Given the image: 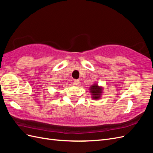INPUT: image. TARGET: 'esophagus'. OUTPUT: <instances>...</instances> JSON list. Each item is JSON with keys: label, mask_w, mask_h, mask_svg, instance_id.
<instances>
[{"label": "esophagus", "mask_w": 153, "mask_h": 153, "mask_svg": "<svg viewBox=\"0 0 153 153\" xmlns=\"http://www.w3.org/2000/svg\"><path fill=\"white\" fill-rule=\"evenodd\" d=\"M74 83H75V84L76 85H79V84H80V80H74Z\"/></svg>", "instance_id": "obj_1"}]
</instances>
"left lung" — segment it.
I'll use <instances>...</instances> for the list:
<instances>
[{
    "label": "left lung",
    "instance_id": "left-lung-1",
    "mask_svg": "<svg viewBox=\"0 0 153 153\" xmlns=\"http://www.w3.org/2000/svg\"><path fill=\"white\" fill-rule=\"evenodd\" d=\"M90 92L91 93L92 98L93 100H99L101 95H102L103 88L101 87H99L97 84H94L91 85L89 88Z\"/></svg>",
    "mask_w": 153,
    "mask_h": 153
}]
</instances>
